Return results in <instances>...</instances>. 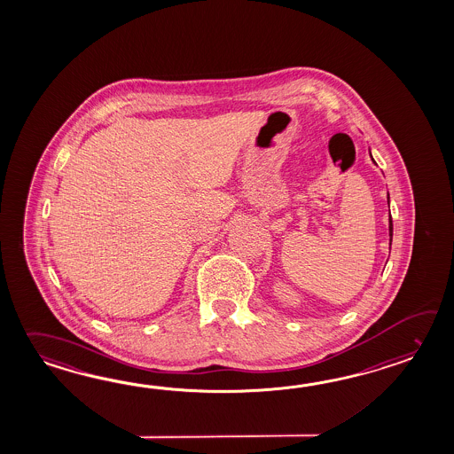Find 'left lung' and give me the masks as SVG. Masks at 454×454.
<instances>
[{
    "instance_id": "obj_1",
    "label": "left lung",
    "mask_w": 454,
    "mask_h": 454,
    "mask_svg": "<svg viewBox=\"0 0 454 454\" xmlns=\"http://www.w3.org/2000/svg\"><path fill=\"white\" fill-rule=\"evenodd\" d=\"M370 156H372V153H370ZM387 203H389V193H387ZM391 244H393V218H391V212H389V249H391Z\"/></svg>"
}]
</instances>
